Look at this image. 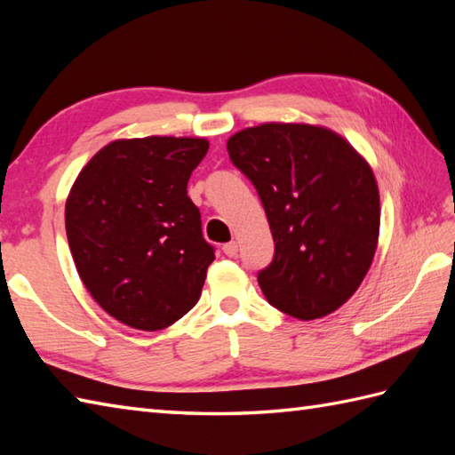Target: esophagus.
Returning <instances> with one entry per match:
<instances>
[{
    "label": "esophagus",
    "mask_w": 455,
    "mask_h": 455,
    "mask_svg": "<svg viewBox=\"0 0 455 455\" xmlns=\"http://www.w3.org/2000/svg\"><path fill=\"white\" fill-rule=\"evenodd\" d=\"M222 252H225L228 258H235L238 254V243H227L225 246H222Z\"/></svg>",
    "instance_id": "esophagus-1"
}]
</instances>
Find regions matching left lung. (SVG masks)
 I'll return each instance as SVG.
<instances>
[{
    "instance_id": "obj_1",
    "label": "left lung",
    "mask_w": 455,
    "mask_h": 455,
    "mask_svg": "<svg viewBox=\"0 0 455 455\" xmlns=\"http://www.w3.org/2000/svg\"><path fill=\"white\" fill-rule=\"evenodd\" d=\"M252 181L272 230V264L258 272L267 303L313 321L360 287L379 236V191L371 168L336 132L266 123L227 142Z\"/></svg>"
}]
</instances>
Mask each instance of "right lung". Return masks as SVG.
<instances>
[{
	"instance_id": "add662e5",
	"label": "right lung",
	"mask_w": 455,
	"mask_h": 455,
	"mask_svg": "<svg viewBox=\"0 0 455 455\" xmlns=\"http://www.w3.org/2000/svg\"><path fill=\"white\" fill-rule=\"evenodd\" d=\"M205 139L115 140L85 164L66 201V236L85 289L139 331H162L197 303L215 259L188 197Z\"/></svg>"
}]
</instances>
